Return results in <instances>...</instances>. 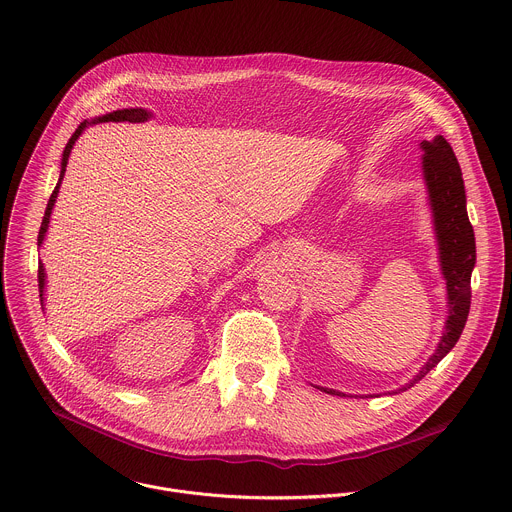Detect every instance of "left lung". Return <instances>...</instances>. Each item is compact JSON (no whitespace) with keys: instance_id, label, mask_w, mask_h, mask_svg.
<instances>
[{"instance_id":"1","label":"left lung","mask_w":512,"mask_h":512,"mask_svg":"<svg viewBox=\"0 0 512 512\" xmlns=\"http://www.w3.org/2000/svg\"><path fill=\"white\" fill-rule=\"evenodd\" d=\"M421 149L425 153L423 173L429 189V203L433 209L439 259L447 281L449 317L445 323L443 339L433 357L427 361V365H423L415 379L399 391H407L415 383H419L457 345L471 309V273L477 261L475 231L467 215L465 183L455 151L443 135H437L431 141H423ZM319 389L329 395H343L333 389Z\"/></svg>"}]
</instances>
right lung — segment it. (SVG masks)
Masks as SVG:
<instances>
[{
    "mask_svg": "<svg viewBox=\"0 0 512 512\" xmlns=\"http://www.w3.org/2000/svg\"><path fill=\"white\" fill-rule=\"evenodd\" d=\"M149 115H151V113H149V111H145V109H117V111H113V113H107V115L95 117V119H91V121H87V119H85L83 123H79V127H77V129H75V133L69 137V141H67L65 149H63V157H61V171H59V181H57V185H55V189H53V193H51V197H49V201H47V207H45V215H43V221H41V227H39V235H37V245H41V243H43V239H45V231H47V227H49L51 209H53V205H55V199H57V193H59V185H61V179H63V173H65V167H67V159H69V153H71V149H73V145H75L77 137L83 133V129H85L87 125H95V123H107V121H145ZM37 283H39V299L43 301L45 271H43V265H41V263H39V267H37Z\"/></svg>",
    "mask_w": 512,
    "mask_h": 512,
    "instance_id": "1",
    "label": "right lung"
}]
</instances>
